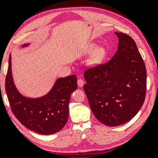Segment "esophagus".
<instances>
[{
	"mask_svg": "<svg viewBox=\"0 0 158 158\" xmlns=\"http://www.w3.org/2000/svg\"><path fill=\"white\" fill-rule=\"evenodd\" d=\"M84 85V81H83V79H78L77 80V85L79 86V87H83Z\"/></svg>",
	"mask_w": 158,
	"mask_h": 158,
	"instance_id": "34e87169",
	"label": "esophagus"
}]
</instances>
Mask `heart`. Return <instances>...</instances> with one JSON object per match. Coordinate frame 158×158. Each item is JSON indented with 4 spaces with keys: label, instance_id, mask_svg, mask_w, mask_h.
<instances>
[{
    "label": "heart",
    "instance_id": "heart-1",
    "mask_svg": "<svg viewBox=\"0 0 158 158\" xmlns=\"http://www.w3.org/2000/svg\"><path fill=\"white\" fill-rule=\"evenodd\" d=\"M89 60H88V64L90 66H97L103 62L106 56V49L102 47H97L96 44H88L83 51L84 55H88L92 53Z\"/></svg>",
    "mask_w": 158,
    "mask_h": 158
}]
</instances>
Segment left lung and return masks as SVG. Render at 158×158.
Returning a JSON list of instances; mask_svg holds the SVG:
<instances>
[{"mask_svg":"<svg viewBox=\"0 0 158 158\" xmlns=\"http://www.w3.org/2000/svg\"><path fill=\"white\" fill-rule=\"evenodd\" d=\"M118 49L107 63L84 73L83 90L99 122L116 127L131 120L143 105L146 95L145 64L130 36L115 32Z\"/></svg>","mask_w":158,"mask_h":158,"instance_id":"1","label":"left lung"}]
</instances>
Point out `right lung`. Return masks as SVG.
I'll return each mask as SVG.
<instances>
[{
	"label": "right lung",
	"mask_w": 158,
	"mask_h": 158,
	"mask_svg": "<svg viewBox=\"0 0 158 158\" xmlns=\"http://www.w3.org/2000/svg\"><path fill=\"white\" fill-rule=\"evenodd\" d=\"M29 44H25L22 47ZM5 85L13 113L27 129L40 135H49L58 132L66 124L71 94L77 89L75 75L57 79L52 89L44 96L26 97L19 92L14 84L10 55Z\"/></svg>",
	"instance_id": "add662e5"
}]
</instances>
